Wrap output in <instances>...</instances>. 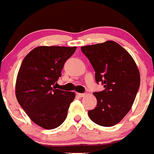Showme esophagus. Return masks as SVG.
I'll return each mask as SVG.
<instances>
[{
	"instance_id": "esophagus-1",
	"label": "esophagus",
	"mask_w": 154,
	"mask_h": 154,
	"mask_svg": "<svg viewBox=\"0 0 154 154\" xmlns=\"http://www.w3.org/2000/svg\"><path fill=\"white\" fill-rule=\"evenodd\" d=\"M77 95H78L79 97H84V96H85V93H77Z\"/></svg>"
}]
</instances>
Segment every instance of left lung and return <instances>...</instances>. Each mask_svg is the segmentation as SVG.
Listing matches in <instances>:
<instances>
[{"instance_id": "left-lung-1", "label": "left lung", "mask_w": 154, "mask_h": 154, "mask_svg": "<svg viewBox=\"0 0 154 154\" xmlns=\"http://www.w3.org/2000/svg\"><path fill=\"white\" fill-rule=\"evenodd\" d=\"M96 72V81L104 90L94 92L97 105L88 112L92 122L103 126L117 124L128 113L136 99L140 75L130 53L113 41L81 47Z\"/></svg>"}]
</instances>
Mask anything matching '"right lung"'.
<instances>
[{
	"mask_svg": "<svg viewBox=\"0 0 154 154\" xmlns=\"http://www.w3.org/2000/svg\"><path fill=\"white\" fill-rule=\"evenodd\" d=\"M76 47L39 46L24 58L17 73V102L35 124L52 130L65 120L75 94L55 88L64 64Z\"/></svg>",
	"mask_w": 154,
	"mask_h": 154,
	"instance_id": "1",
	"label": "right lung"
}]
</instances>
